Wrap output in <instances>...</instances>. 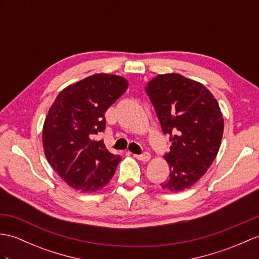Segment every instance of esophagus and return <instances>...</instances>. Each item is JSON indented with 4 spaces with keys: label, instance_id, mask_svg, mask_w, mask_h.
<instances>
[{
    "label": "esophagus",
    "instance_id": "obj_1",
    "mask_svg": "<svg viewBox=\"0 0 259 259\" xmlns=\"http://www.w3.org/2000/svg\"><path fill=\"white\" fill-rule=\"evenodd\" d=\"M134 157L137 159V160H140L142 162H148L150 160V154L149 153H144V154H134Z\"/></svg>",
    "mask_w": 259,
    "mask_h": 259
}]
</instances>
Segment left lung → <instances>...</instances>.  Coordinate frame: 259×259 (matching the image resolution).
Instances as JSON below:
<instances>
[{
  "label": "left lung",
  "instance_id": "8db88e82",
  "mask_svg": "<svg viewBox=\"0 0 259 259\" xmlns=\"http://www.w3.org/2000/svg\"><path fill=\"white\" fill-rule=\"evenodd\" d=\"M146 93L172 141L165 155L170 177L161 188L169 192L190 189L219 153L224 131L219 102L203 83L176 73L155 76L148 81Z\"/></svg>",
  "mask_w": 259,
  "mask_h": 259
}]
</instances>
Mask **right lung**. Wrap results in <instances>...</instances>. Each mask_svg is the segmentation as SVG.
Segmentation results:
<instances>
[{
  "instance_id": "1",
  "label": "right lung",
  "mask_w": 259,
  "mask_h": 259,
  "mask_svg": "<svg viewBox=\"0 0 259 259\" xmlns=\"http://www.w3.org/2000/svg\"><path fill=\"white\" fill-rule=\"evenodd\" d=\"M128 85L119 75L95 74L64 88L51 106L41 136L44 153L70 188L90 193L112 179L120 157L94 137L105 130L106 110Z\"/></svg>"
}]
</instances>
